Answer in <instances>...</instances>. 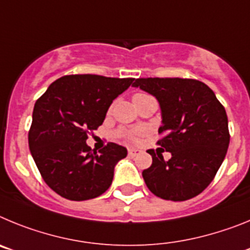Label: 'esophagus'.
<instances>
[{
  "instance_id": "34e87169",
  "label": "esophagus",
  "mask_w": 250,
  "mask_h": 250,
  "mask_svg": "<svg viewBox=\"0 0 250 250\" xmlns=\"http://www.w3.org/2000/svg\"><path fill=\"white\" fill-rule=\"evenodd\" d=\"M141 150L139 149H135V147H129V150H127V154H129V156H136L138 154H140Z\"/></svg>"
}]
</instances>
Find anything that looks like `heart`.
<instances>
[{"label":"heart","mask_w":250,"mask_h":250,"mask_svg":"<svg viewBox=\"0 0 250 250\" xmlns=\"http://www.w3.org/2000/svg\"><path fill=\"white\" fill-rule=\"evenodd\" d=\"M140 96H144V94L134 95L132 100L140 98ZM119 135L123 136V138L125 139H130V140H138V139L143 135V131H141V130H120V131H119Z\"/></svg>","instance_id":"1"}]
</instances>
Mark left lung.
<instances>
[{
  "instance_id": "8db88e82",
  "label": "left lung",
  "mask_w": 250,
  "mask_h": 250,
  "mask_svg": "<svg viewBox=\"0 0 250 250\" xmlns=\"http://www.w3.org/2000/svg\"><path fill=\"white\" fill-rule=\"evenodd\" d=\"M135 87L154 95L161 107L160 152L143 171L145 184L161 199L184 202L199 195L213 182L229 146L228 116L213 90L204 83L180 77L136 79Z\"/></svg>"
}]
</instances>
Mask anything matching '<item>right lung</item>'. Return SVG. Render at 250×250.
Instances as JSON below:
<instances>
[{
  "label": "right lung",
  "instance_id": "1",
  "mask_svg": "<svg viewBox=\"0 0 250 250\" xmlns=\"http://www.w3.org/2000/svg\"><path fill=\"white\" fill-rule=\"evenodd\" d=\"M134 79L101 75H66L37 99L28 131V146L46 184L68 200H89L105 193L114 167L126 147L107 143L96 152L87 134L104 123L112 100Z\"/></svg>",
  "mask_w": 250,
  "mask_h": 250
}]
</instances>
